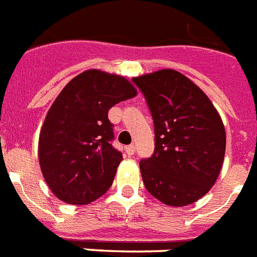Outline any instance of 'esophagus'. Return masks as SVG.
Returning <instances> with one entry per match:
<instances>
[{
    "instance_id": "obj_1",
    "label": "esophagus",
    "mask_w": 257,
    "mask_h": 257,
    "mask_svg": "<svg viewBox=\"0 0 257 257\" xmlns=\"http://www.w3.org/2000/svg\"><path fill=\"white\" fill-rule=\"evenodd\" d=\"M126 153L127 155H134L135 153V146L134 145H130L126 147Z\"/></svg>"
}]
</instances>
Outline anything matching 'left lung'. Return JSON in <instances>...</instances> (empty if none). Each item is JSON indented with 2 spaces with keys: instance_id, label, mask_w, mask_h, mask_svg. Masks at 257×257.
<instances>
[{
  "instance_id": "obj_1",
  "label": "left lung",
  "mask_w": 257,
  "mask_h": 257,
  "mask_svg": "<svg viewBox=\"0 0 257 257\" xmlns=\"http://www.w3.org/2000/svg\"><path fill=\"white\" fill-rule=\"evenodd\" d=\"M154 119L155 150L139 163L145 187L172 207L198 202L220 174L225 130L203 90L186 75L163 69L133 78Z\"/></svg>"
}]
</instances>
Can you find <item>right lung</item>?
<instances>
[{
    "label": "right lung",
    "mask_w": 257,
    "mask_h": 257,
    "mask_svg": "<svg viewBox=\"0 0 257 257\" xmlns=\"http://www.w3.org/2000/svg\"><path fill=\"white\" fill-rule=\"evenodd\" d=\"M137 95L124 77L90 69L67 83L46 114L38 141L42 175L62 202L83 206L112 184L122 154L108 110Z\"/></svg>",
    "instance_id": "1"
}]
</instances>
